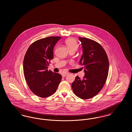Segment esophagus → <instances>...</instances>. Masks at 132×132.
Returning a JSON list of instances; mask_svg holds the SVG:
<instances>
[{
  "label": "esophagus",
  "instance_id": "obj_1",
  "mask_svg": "<svg viewBox=\"0 0 132 132\" xmlns=\"http://www.w3.org/2000/svg\"><path fill=\"white\" fill-rule=\"evenodd\" d=\"M68 74V73H66V72H65V73H63V74H62V77H65V76H66Z\"/></svg>",
  "mask_w": 132,
  "mask_h": 132
}]
</instances>
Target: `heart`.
<instances>
[{
	"label": "heart",
	"mask_w": 132,
	"mask_h": 132,
	"mask_svg": "<svg viewBox=\"0 0 132 132\" xmlns=\"http://www.w3.org/2000/svg\"><path fill=\"white\" fill-rule=\"evenodd\" d=\"M65 44L69 50H77L79 47V44L73 38H70L65 41Z\"/></svg>",
	"instance_id": "1"
}]
</instances>
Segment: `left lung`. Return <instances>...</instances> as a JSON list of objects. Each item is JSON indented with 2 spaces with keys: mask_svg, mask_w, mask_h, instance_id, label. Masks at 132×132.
<instances>
[{
  "mask_svg": "<svg viewBox=\"0 0 132 132\" xmlns=\"http://www.w3.org/2000/svg\"><path fill=\"white\" fill-rule=\"evenodd\" d=\"M82 54L80 64L84 66L85 76H78L72 84L73 92L79 97L86 100L93 97L103 87L108 74L109 61L101 44L88 38H79Z\"/></svg>",
  "mask_w": 132,
  "mask_h": 132,
  "instance_id": "1",
  "label": "left lung"
}]
</instances>
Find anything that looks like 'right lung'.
<instances>
[{
    "label": "right lung",
    "mask_w": 132,
    "mask_h": 132,
    "mask_svg": "<svg viewBox=\"0 0 132 132\" xmlns=\"http://www.w3.org/2000/svg\"><path fill=\"white\" fill-rule=\"evenodd\" d=\"M60 37H49L38 40L30 46L23 61L24 74L34 94L47 97L56 90L62 76L48 70V62L53 58V50Z\"/></svg>",
    "instance_id": "obj_1"
}]
</instances>
